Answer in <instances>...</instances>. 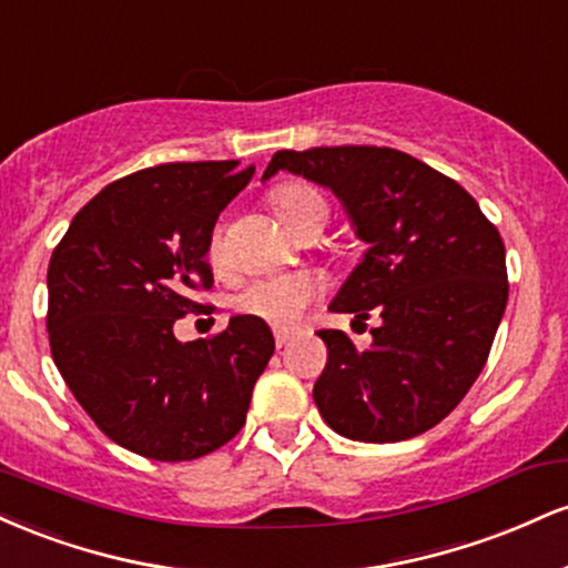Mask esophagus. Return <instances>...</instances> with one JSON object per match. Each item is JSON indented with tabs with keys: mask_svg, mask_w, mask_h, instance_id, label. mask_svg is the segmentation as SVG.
Masks as SVG:
<instances>
[{
	"mask_svg": "<svg viewBox=\"0 0 568 568\" xmlns=\"http://www.w3.org/2000/svg\"><path fill=\"white\" fill-rule=\"evenodd\" d=\"M293 338V334L291 331H285V328H275V344H277V349H283L285 344H288Z\"/></svg>",
	"mask_w": 568,
	"mask_h": 568,
	"instance_id": "34e87169",
	"label": "esophagus"
}]
</instances>
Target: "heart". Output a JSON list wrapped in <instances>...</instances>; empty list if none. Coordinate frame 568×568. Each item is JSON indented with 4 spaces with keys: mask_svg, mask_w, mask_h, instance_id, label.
<instances>
[{
    "mask_svg": "<svg viewBox=\"0 0 568 568\" xmlns=\"http://www.w3.org/2000/svg\"><path fill=\"white\" fill-rule=\"evenodd\" d=\"M270 202L275 205L280 221L293 234L304 230H321L328 224L331 207L325 194L317 186L306 181H285L270 192ZM207 253L213 262H221L224 256V240H221V226L211 232ZM323 285L312 272H285V275H266L256 277L237 293V306L243 315L262 317V321L291 328L304 317L312 302L321 296Z\"/></svg>",
    "mask_w": 568,
    "mask_h": 568,
    "instance_id": "1",
    "label": "heart"
}]
</instances>
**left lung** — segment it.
I'll return each mask as SVG.
<instances>
[{"label":"left lung","mask_w":568,"mask_h":568,"mask_svg":"<svg viewBox=\"0 0 568 568\" xmlns=\"http://www.w3.org/2000/svg\"><path fill=\"white\" fill-rule=\"evenodd\" d=\"M277 171L328 186L368 243L328 310L374 312L379 328L363 349L344 331H317L328 363L312 395L325 425L363 443L427 433L478 379L505 315L497 226L454 179L389 146L285 149L264 179Z\"/></svg>","instance_id":"left-lung-1"}]
</instances>
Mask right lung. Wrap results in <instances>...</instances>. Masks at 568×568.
<instances>
[{
    "label": "right lung",
    "mask_w": 568,
    "mask_h": 568,
    "mask_svg": "<svg viewBox=\"0 0 568 568\" xmlns=\"http://www.w3.org/2000/svg\"><path fill=\"white\" fill-rule=\"evenodd\" d=\"M237 160L165 162L103 186L77 213L48 266L50 352L106 438L158 462L216 452L245 425L275 338L237 315L181 344L173 323L205 312L207 243L253 179Z\"/></svg>",
    "instance_id": "right-lung-1"
}]
</instances>
